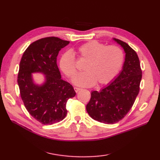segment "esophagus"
<instances>
[{"label":"esophagus","mask_w":160,"mask_h":160,"mask_svg":"<svg viewBox=\"0 0 160 160\" xmlns=\"http://www.w3.org/2000/svg\"><path fill=\"white\" fill-rule=\"evenodd\" d=\"M74 90H75V91H76V93H78V91H79L80 90H81V89L80 88H79V87H74Z\"/></svg>","instance_id":"obj_1"}]
</instances>
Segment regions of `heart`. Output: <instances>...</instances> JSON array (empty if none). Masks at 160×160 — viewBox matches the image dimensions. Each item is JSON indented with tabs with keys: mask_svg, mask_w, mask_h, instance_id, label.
<instances>
[{
	"mask_svg": "<svg viewBox=\"0 0 160 160\" xmlns=\"http://www.w3.org/2000/svg\"><path fill=\"white\" fill-rule=\"evenodd\" d=\"M78 58L86 64L85 71L73 78L74 84L89 87L97 82L99 85L113 80L120 73L124 63V53L116 45L106 46L97 40H91L78 47ZM60 67L68 78H73L77 72L76 58L70 52L62 54L60 60Z\"/></svg>",
	"mask_w": 160,
	"mask_h": 160,
	"instance_id": "heart-1",
	"label": "heart"
}]
</instances>
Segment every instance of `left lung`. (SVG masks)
<instances>
[{
    "label": "left lung",
    "instance_id": "1",
    "mask_svg": "<svg viewBox=\"0 0 160 160\" xmlns=\"http://www.w3.org/2000/svg\"><path fill=\"white\" fill-rule=\"evenodd\" d=\"M123 47L125 62L120 75L100 91L91 92L87 111L102 123L113 124L122 120L131 110L140 91L142 71L137 53L127 43L114 39Z\"/></svg>",
    "mask_w": 160,
    "mask_h": 160
}]
</instances>
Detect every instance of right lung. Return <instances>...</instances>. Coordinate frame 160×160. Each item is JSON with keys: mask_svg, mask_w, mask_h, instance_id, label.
<instances>
[{"mask_svg": "<svg viewBox=\"0 0 160 160\" xmlns=\"http://www.w3.org/2000/svg\"><path fill=\"white\" fill-rule=\"evenodd\" d=\"M69 41L58 37H46L32 42L25 51L20 62L18 84L26 109L42 124H53L66 117V105L76 91L69 82L61 79L57 56ZM33 72L46 75L42 86L33 84Z\"/></svg>", "mask_w": 160, "mask_h": 160, "instance_id": "add662e5", "label": "right lung"}]
</instances>
